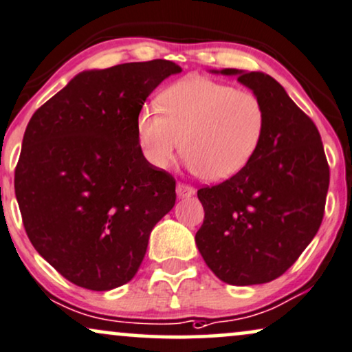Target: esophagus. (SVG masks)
<instances>
[{
    "instance_id": "obj_1",
    "label": "esophagus",
    "mask_w": 352,
    "mask_h": 352,
    "mask_svg": "<svg viewBox=\"0 0 352 352\" xmlns=\"http://www.w3.org/2000/svg\"><path fill=\"white\" fill-rule=\"evenodd\" d=\"M176 194L179 199H187V197H190V195L195 194V189L194 187H190L187 184H181L179 182V184L176 186Z\"/></svg>"
}]
</instances>
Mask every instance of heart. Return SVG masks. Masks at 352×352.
Wrapping results in <instances>:
<instances>
[{
    "instance_id": "1",
    "label": "heart",
    "mask_w": 352,
    "mask_h": 352,
    "mask_svg": "<svg viewBox=\"0 0 352 352\" xmlns=\"http://www.w3.org/2000/svg\"><path fill=\"white\" fill-rule=\"evenodd\" d=\"M160 111L144 109L137 118L145 160L165 170L182 148L189 166L212 182L243 171L265 132V108L257 95L200 76L163 90Z\"/></svg>"
}]
</instances>
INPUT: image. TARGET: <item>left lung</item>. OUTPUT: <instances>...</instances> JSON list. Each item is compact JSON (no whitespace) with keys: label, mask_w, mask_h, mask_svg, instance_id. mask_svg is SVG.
<instances>
[{"label":"left lung","mask_w":352,"mask_h":352,"mask_svg":"<svg viewBox=\"0 0 352 352\" xmlns=\"http://www.w3.org/2000/svg\"><path fill=\"white\" fill-rule=\"evenodd\" d=\"M237 76L265 108V132L243 171L199 189L205 210L195 244L210 270L234 286L262 285L298 260L322 225L330 184L323 144L312 120L265 72Z\"/></svg>","instance_id":"left-lung-1"}]
</instances>
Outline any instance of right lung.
Instances as JSON below:
<instances>
[{
  "instance_id": "1",
  "label": "right lung",
  "mask_w": 352,
  "mask_h": 352,
  "mask_svg": "<svg viewBox=\"0 0 352 352\" xmlns=\"http://www.w3.org/2000/svg\"><path fill=\"white\" fill-rule=\"evenodd\" d=\"M182 69L173 61L82 71L27 124L14 189L36 252L74 285L109 291L139 270L176 182L145 160L135 124L145 100Z\"/></svg>"
}]
</instances>
